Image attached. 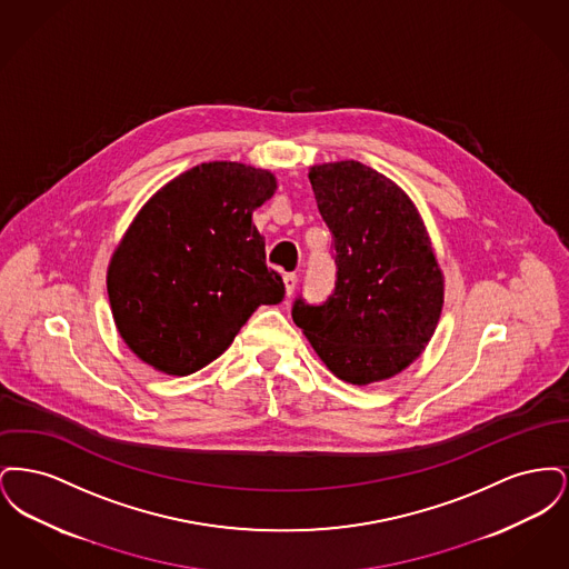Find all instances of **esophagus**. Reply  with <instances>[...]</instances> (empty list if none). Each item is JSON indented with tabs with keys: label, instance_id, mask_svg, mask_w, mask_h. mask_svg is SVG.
<instances>
[{
	"label": "esophagus",
	"instance_id": "obj_1",
	"mask_svg": "<svg viewBox=\"0 0 569 569\" xmlns=\"http://www.w3.org/2000/svg\"><path fill=\"white\" fill-rule=\"evenodd\" d=\"M283 283H286V295L290 297V295L295 292V288H297V274H295V272H288V274H283Z\"/></svg>",
	"mask_w": 569,
	"mask_h": 569
}]
</instances>
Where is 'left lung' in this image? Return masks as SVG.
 <instances>
[{"instance_id": "1", "label": "left lung", "mask_w": 569, "mask_h": 569, "mask_svg": "<svg viewBox=\"0 0 569 569\" xmlns=\"http://www.w3.org/2000/svg\"><path fill=\"white\" fill-rule=\"evenodd\" d=\"M309 181L332 232L337 281L322 305L295 300V325L337 378L358 386L392 378L431 341L443 307L422 217L365 163H320Z\"/></svg>"}]
</instances>
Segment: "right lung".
Instances as JSON below:
<instances>
[{"label": "right lung", "mask_w": 569, "mask_h": 569, "mask_svg": "<svg viewBox=\"0 0 569 569\" xmlns=\"http://www.w3.org/2000/svg\"><path fill=\"white\" fill-rule=\"evenodd\" d=\"M274 190L269 170L200 163L138 211L110 258L107 288L117 330L142 362L168 376L196 373L260 305L283 300L251 221Z\"/></svg>", "instance_id": "obj_1"}]
</instances>
